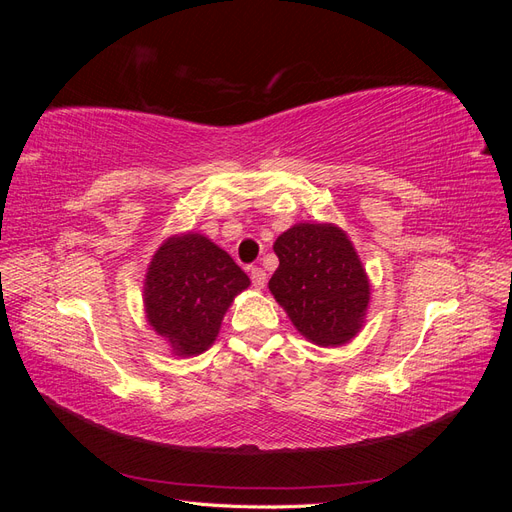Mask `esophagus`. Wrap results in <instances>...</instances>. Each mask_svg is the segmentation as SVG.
<instances>
[{
	"mask_svg": "<svg viewBox=\"0 0 512 512\" xmlns=\"http://www.w3.org/2000/svg\"><path fill=\"white\" fill-rule=\"evenodd\" d=\"M250 277H252V284H254V288H265V284H267V273L262 271L260 267H252L250 269Z\"/></svg>",
	"mask_w": 512,
	"mask_h": 512,
	"instance_id": "34e87169",
	"label": "esophagus"
}]
</instances>
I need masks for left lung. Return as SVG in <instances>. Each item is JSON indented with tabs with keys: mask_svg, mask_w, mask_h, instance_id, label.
Here are the masks:
<instances>
[{
	"mask_svg": "<svg viewBox=\"0 0 512 512\" xmlns=\"http://www.w3.org/2000/svg\"><path fill=\"white\" fill-rule=\"evenodd\" d=\"M280 267L269 280L275 301L307 342L344 346L361 333L371 286L346 230L299 222L273 243Z\"/></svg>",
	"mask_w": 512,
	"mask_h": 512,
	"instance_id": "obj_1",
	"label": "left lung"
}]
</instances>
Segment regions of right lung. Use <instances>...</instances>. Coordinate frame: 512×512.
<instances>
[{"instance_id": "1", "label": "right lung", "mask_w": 512, "mask_h": 512, "mask_svg": "<svg viewBox=\"0 0 512 512\" xmlns=\"http://www.w3.org/2000/svg\"><path fill=\"white\" fill-rule=\"evenodd\" d=\"M235 260L200 232L162 241L143 284L149 327L181 359L203 354L215 342L237 294L250 288Z\"/></svg>"}]
</instances>
